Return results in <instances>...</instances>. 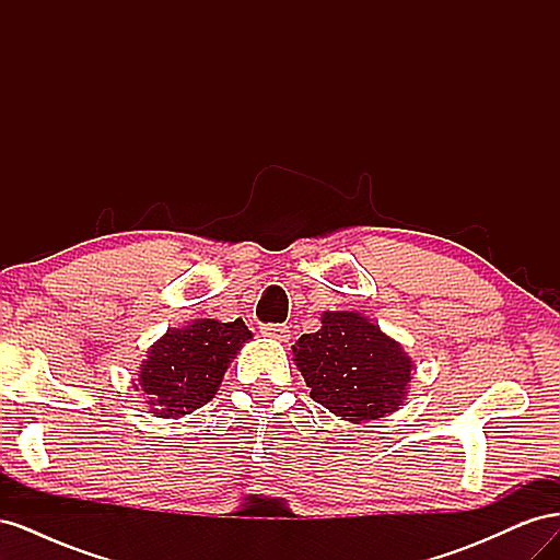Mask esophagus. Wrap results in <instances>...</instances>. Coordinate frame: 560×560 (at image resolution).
I'll use <instances>...</instances> for the list:
<instances>
[{
  "mask_svg": "<svg viewBox=\"0 0 560 560\" xmlns=\"http://www.w3.org/2000/svg\"><path fill=\"white\" fill-rule=\"evenodd\" d=\"M261 334L282 343V341H287V338H290V327H287V325H264Z\"/></svg>",
  "mask_w": 560,
  "mask_h": 560,
  "instance_id": "34e87169",
  "label": "esophagus"
}]
</instances>
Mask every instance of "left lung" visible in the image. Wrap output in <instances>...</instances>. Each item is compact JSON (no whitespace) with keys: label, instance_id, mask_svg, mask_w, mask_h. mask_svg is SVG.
I'll use <instances>...</instances> for the list:
<instances>
[{"label":"left lung","instance_id":"left-lung-1","mask_svg":"<svg viewBox=\"0 0 560 560\" xmlns=\"http://www.w3.org/2000/svg\"><path fill=\"white\" fill-rule=\"evenodd\" d=\"M292 352L311 397L341 420H378L404 406L413 362L362 313H322V327Z\"/></svg>","mask_w":560,"mask_h":560}]
</instances>
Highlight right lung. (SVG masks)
<instances>
[{
	"label": "right lung",
	"mask_w": 560,
	"mask_h": 560,
	"mask_svg": "<svg viewBox=\"0 0 560 560\" xmlns=\"http://www.w3.org/2000/svg\"><path fill=\"white\" fill-rule=\"evenodd\" d=\"M249 338L252 331L243 319H194L182 329H167L149 348L138 374L151 413L182 418L206 406L222 385L235 352Z\"/></svg>",
	"instance_id": "right-lung-1"
}]
</instances>
